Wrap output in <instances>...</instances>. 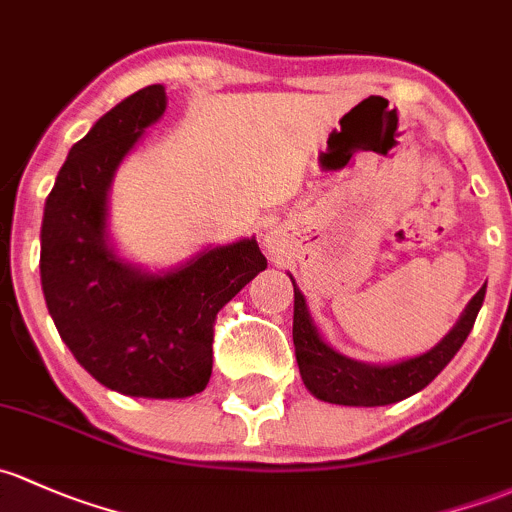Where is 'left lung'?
Here are the masks:
<instances>
[{
	"label": "left lung",
	"instance_id": "left-lung-1",
	"mask_svg": "<svg viewBox=\"0 0 512 512\" xmlns=\"http://www.w3.org/2000/svg\"><path fill=\"white\" fill-rule=\"evenodd\" d=\"M294 284V279H292ZM486 287L469 301L459 324L444 336L439 346L432 351L417 355V358L402 360L395 365H365L358 360L346 358L328 348L316 333L314 324L306 311V301L294 284V348H297V363L304 385L311 395L333 405L351 407H380L400 402L427 387L446 368L451 358L464 346L466 336L471 333L476 316L481 311Z\"/></svg>",
	"mask_w": 512,
	"mask_h": 512
}]
</instances>
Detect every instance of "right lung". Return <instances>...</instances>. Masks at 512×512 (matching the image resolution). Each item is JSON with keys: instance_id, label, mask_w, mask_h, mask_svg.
Wrapping results in <instances>:
<instances>
[{"instance_id": "add662e5", "label": "right lung", "mask_w": 512, "mask_h": 512, "mask_svg": "<svg viewBox=\"0 0 512 512\" xmlns=\"http://www.w3.org/2000/svg\"><path fill=\"white\" fill-rule=\"evenodd\" d=\"M164 110V85H147L73 144L43 208L39 262L48 314L75 360L110 390L159 400L208 385L218 311L267 267L255 240L213 247L166 274H142L112 255V174Z\"/></svg>"}]
</instances>
